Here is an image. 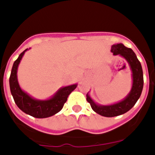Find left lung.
Returning a JSON list of instances; mask_svg holds the SVG:
<instances>
[{"instance_id": "left-lung-1", "label": "left lung", "mask_w": 155, "mask_h": 155, "mask_svg": "<svg viewBox=\"0 0 155 155\" xmlns=\"http://www.w3.org/2000/svg\"><path fill=\"white\" fill-rule=\"evenodd\" d=\"M111 51L114 55L122 56L127 61L130 69L132 71L133 84L131 91L125 99L118 103L110 105H100L93 101V100L87 94V101L96 113L106 117H113L116 116L124 114L134 106L137 100L139 99L143 88V72L141 63L137 59L135 53L132 49L125 47L121 43L113 45L111 47Z\"/></svg>"}]
</instances>
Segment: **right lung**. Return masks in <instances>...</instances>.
I'll use <instances>...</instances> for the list:
<instances>
[{"label":"right lung","instance_id":"1","mask_svg":"<svg viewBox=\"0 0 155 155\" xmlns=\"http://www.w3.org/2000/svg\"><path fill=\"white\" fill-rule=\"evenodd\" d=\"M27 50L25 49L22 53H21L17 60L13 63L9 77L11 94L18 108L25 113L36 118L49 117L58 113L63 108L68 96L76 88L77 84L62 87L54 95V97L45 101L36 100L29 96L19 86L17 75L18 65Z\"/></svg>","mask_w":155,"mask_h":155}]
</instances>
